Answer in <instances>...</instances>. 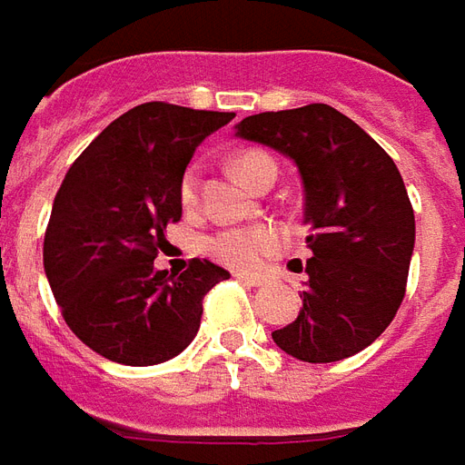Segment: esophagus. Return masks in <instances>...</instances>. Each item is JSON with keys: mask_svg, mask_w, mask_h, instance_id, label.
Listing matches in <instances>:
<instances>
[{"mask_svg": "<svg viewBox=\"0 0 465 465\" xmlns=\"http://www.w3.org/2000/svg\"><path fill=\"white\" fill-rule=\"evenodd\" d=\"M240 282L250 284V287H265L267 284V277H262V274H235Z\"/></svg>", "mask_w": 465, "mask_h": 465, "instance_id": "obj_1", "label": "esophagus"}]
</instances>
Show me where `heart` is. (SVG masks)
<instances>
[{"mask_svg": "<svg viewBox=\"0 0 465 465\" xmlns=\"http://www.w3.org/2000/svg\"><path fill=\"white\" fill-rule=\"evenodd\" d=\"M237 173L245 178L250 185H255L257 178L265 171H277V165L262 151H245L237 155ZM181 203L183 208H195L200 198V165L193 163L181 178ZM284 245V232L274 225H245V228L220 230L208 237L205 250L208 255L225 267L235 270H255L272 257Z\"/></svg>", "mask_w": 465, "mask_h": 465, "instance_id": "obj_1", "label": "heart"}]
</instances>
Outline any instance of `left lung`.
<instances>
[{"mask_svg":"<svg viewBox=\"0 0 465 465\" xmlns=\"http://www.w3.org/2000/svg\"><path fill=\"white\" fill-rule=\"evenodd\" d=\"M290 155L304 183L310 274L300 317L272 331L310 364L367 349L406 294L413 208L401 173L374 138L327 104L242 118L237 134Z\"/></svg>","mask_w":465,"mask_h":465,"instance_id":"1","label":"left lung"}]
</instances>
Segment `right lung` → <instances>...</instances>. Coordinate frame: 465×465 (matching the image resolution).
Here are the masks:
<instances>
[{
    "label": "right lung",
    "instance_id": "right-lung-1",
    "mask_svg": "<svg viewBox=\"0 0 465 465\" xmlns=\"http://www.w3.org/2000/svg\"><path fill=\"white\" fill-rule=\"evenodd\" d=\"M235 114L151 101L125 111L74 161L44 232V270L69 330L101 357L151 367L198 334L203 297L230 272L191 260L155 270L183 215L181 178L195 148Z\"/></svg>",
    "mask_w": 465,
    "mask_h": 465
}]
</instances>
